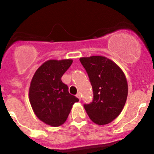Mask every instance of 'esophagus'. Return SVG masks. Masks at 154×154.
Wrapping results in <instances>:
<instances>
[{"instance_id":"esophagus-1","label":"esophagus","mask_w":154,"mask_h":154,"mask_svg":"<svg viewBox=\"0 0 154 154\" xmlns=\"http://www.w3.org/2000/svg\"><path fill=\"white\" fill-rule=\"evenodd\" d=\"M76 96H77V97H78V98H79V100H81V95H80V93H78V94H77V95H76Z\"/></svg>"}]
</instances>
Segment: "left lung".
Segmentation results:
<instances>
[{"instance_id":"left-lung-1","label":"left lung","mask_w":154,"mask_h":154,"mask_svg":"<svg viewBox=\"0 0 154 154\" xmlns=\"http://www.w3.org/2000/svg\"><path fill=\"white\" fill-rule=\"evenodd\" d=\"M93 89L94 98L84 104L88 117L94 123L104 125L120 115L125 106L128 85L123 71L109 59L102 56L81 57Z\"/></svg>"}]
</instances>
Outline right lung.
<instances>
[{
  "mask_svg": "<svg viewBox=\"0 0 154 154\" xmlns=\"http://www.w3.org/2000/svg\"><path fill=\"white\" fill-rule=\"evenodd\" d=\"M73 60H50L34 74L29 88V100L35 116L46 125L59 127L67 120L73 104L79 101L68 92L61 77Z\"/></svg>",
  "mask_w": 154,
  "mask_h": 154,
  "instance_id": "1",
  "label": "right lung"
}]
</instances>
